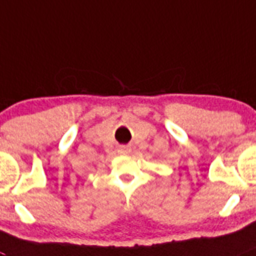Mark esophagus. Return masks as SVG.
I'll list each match as a JSON object with an SVG mask.
<instances>
[{
  "instance_id": "esophagus-1",
  "label": "esophagus",
  "mask_w": 256,
  "mask_h": 256,
  "mask_svg": "<svg viewBox=\"0 0 256 256\" xmlns=\"http://www.w3.org/2000/svg\"><path fill=\"white\" fill-rule=\"evenodd\" d=\"M120 152L123 153V154H126V153L130 152V150L128 147H126V146H122V147H120Z\"/></svg>"
}]
</instances>
